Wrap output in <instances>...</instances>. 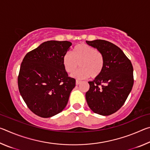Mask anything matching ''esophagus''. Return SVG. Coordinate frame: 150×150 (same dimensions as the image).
I'll return each mask as SVG.
<instances>
[{
    "instance_id": "1",
    "label": "esophagus",
    "mask_w": 150,
    "mask_h": 150,
    "mask_svg": "<svg viewBox=\"0 0 150 150\" xmlns=\"http://www.w3.org/2000/svg\"><path fill=\"white\" fill-rule=\"evenodd\" d=\"M80 83H81V81H79V80H76V85H78Z\"/></svg>"
}]
</instances>
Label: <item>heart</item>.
<instances>
[{"label":"heart","instance_id":"1","mask_svg":"<svg viewBox=\"0 0 150 150\" xmlns=\"http://www.w3.org/2000/svg\"><path fill=\"white\" fill-rule=\"evenodd\" d=\"M81 67L71 75L73 78L84 79L91 76L95 78L102 72L104 57L100 52L90 45L81 44L73 50L72 54L67 52L63 57V65L67 73H73L78 67Z\"/></svg>","mask_w":150,"mask_h":150}]
</instances>
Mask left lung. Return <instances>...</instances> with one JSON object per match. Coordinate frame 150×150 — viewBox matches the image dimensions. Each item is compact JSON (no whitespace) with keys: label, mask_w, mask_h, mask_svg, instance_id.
<instances>
[{"label":"left lung","mask_w":150,"mask_h":150,"mask_svg":"<svg viewBox=\"0 0 150 150\" xmlns=\"http://www.w3.org/2000/svg\"><path fill=\"white\" fill-rule=\"evenodd\" d=\"M104 57L102 72L93 81L85 95L88 106L95 113L108 116L125 103L134 84L132 63L120 48L106 40L86 41Z\"/></svg>","instance_id":"obj_1"}]
</instances>
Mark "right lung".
Wrapping results in <instances>:
<instances>
[{
	"label": "right lung",
	"mask_w": 150,
	"mask_h": 150,
	"mask_svg": "<svg viewBox=\"0 0 150 150\" xmlns=\"http://www.w3.org/2000/svg\"><path fill=\"white\" fill-rule=\"evenodd\" d=\"M67 41H47L25 55L18 85L20 95L35 115L50 118L67 105L75 79L68 77L63 57L70 49Z\"/></svg>",
	"instance_id": "1"
}]
</instances>
